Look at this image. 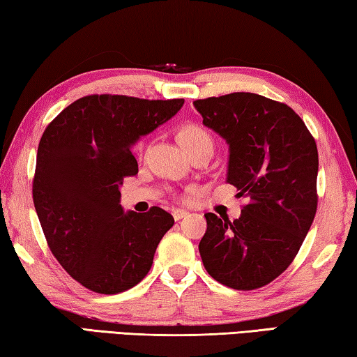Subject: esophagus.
Wrapping results in <instances>:
<instances>
[{
	"label": "esophagus",
	"instance_id": "34e87169",
	"mask_svg": "<svg viewBox=\"0 0 357 357\" xmlns=\"http://www.w3.org/2000/svg\"><path fill=\"white\" fill-rule=\"evenodd\" d=\"M186 215H188V212H186V210H182V208H175V210H172V217H174L175 221L185 218Z\"/></svg>",
	"mask_w": 357,
	"mask_h": 357
}]
</instances>
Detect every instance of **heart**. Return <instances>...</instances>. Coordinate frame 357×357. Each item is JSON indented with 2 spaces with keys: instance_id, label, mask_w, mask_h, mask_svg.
I'll return each instance as SVG.
<instances>
[{
  "instance_id": "obj_1",
  "label": "heart",
  "mask_w": 357,
  "mask_h": 357,
  "mask_svg": "<svg viewBox=\"0 0 357 357\" xmlns=\"http://www.w3.org/2000/svg\"><path fill=\"white\" fill-rule=\"evenodd\" d=\"M178 142L182 144V147L186 150L196 144L212 142V139H210L207 131H204L202 128L196 126V125H186L183 128H180ZM134 151H136V153L142 151V142H137L136 145H134Z\"/></svg>"
}]
</instances>
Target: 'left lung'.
<instances>
[{"mask_svg": "<svg viewBox=\"0 0 357 357\" xmlns=\"http://www.w3.org/2000/svg\"><path fill=\"white\" fill-rule=\"evenodd\" d=\"M192 104L202 123L229 145L226 182L248 199L234 221L206 213L204 267L232 289H258L288 268L313 223L317 142L289 106L255 93Z\"/></svg>", "mask_w": 357, "mask_h": 357, "instance_id": "1", "label": "left lung"}]
</instances>
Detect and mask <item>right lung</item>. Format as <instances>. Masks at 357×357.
<instances>
[{
    "label": "right lung",
    "mask_w": 357,
    "mask_h": 357,
    "mask_svg": "<svg viewBox=\"0 0 357 357\" xmlns=\"http://www.w3.org/2000/svg\"><path fill=\"white\" fill-rule=\"evenodd\" d=\"M183 99L90 95L52 120L40 137L33 201L45 241L74 280L99 294H119L147 275L174 218L120 206L123 178L137 174L131 147L166 123Z\"/></svg>",
    "instance_id": "1"
}]
</instances>
